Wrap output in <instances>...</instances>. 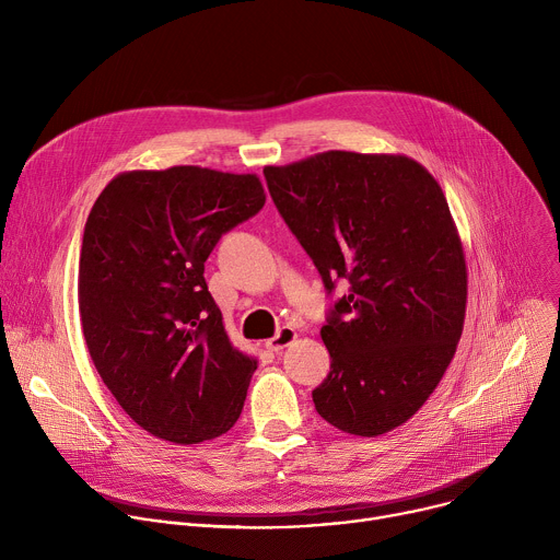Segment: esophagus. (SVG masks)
<instances>
[{
  "instance_id": "obj_1",
  "label": "esophagus",
  "mask_w": 560,
  "mask_h": 560,
  "mask_svg": "<svg viewBox=\"0 0 560 560\" xmlns=\"http://www.w3.org/2000/svg\"><path fill=\"white\" fill-rule=\"evenodd\" d=\"M294 341H296V330L290 328V326H283L272 339L266 341V348L272 350V352H281L283 348H288V346L294 343Z\"/></svg>"
}]
</instances>
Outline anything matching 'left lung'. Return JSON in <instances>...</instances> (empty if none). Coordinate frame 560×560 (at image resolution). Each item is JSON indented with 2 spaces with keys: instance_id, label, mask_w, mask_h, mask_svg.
<instances>
[{
  "instance_id": "1",
  "label": "left lung",
  "mask_w": 560,
  "mask_h": 560,
  "mask_svg": "<svg viewBox=\"0 0 560 560\" xmlns=\"http://www.w3.org/2000/svg\"><path fill=\"white\" fill-rule=\"evenodd\" d=\"M288 228L335 303L330 374L316 412L354 436L412 419L443 378L465 324L467 266L439 182L412 156L318 152L264 168Z\"/></svg>"
}]
</instances>
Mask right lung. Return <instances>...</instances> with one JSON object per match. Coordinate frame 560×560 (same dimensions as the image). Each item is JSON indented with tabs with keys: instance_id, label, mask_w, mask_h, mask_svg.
Segmentation results:
<instances>
[{
	"instance_id": "1",
	"label": "right lung",
	"mask_w": 560,
	"mask_h": 560,
	"mask_svg": "<svg viewBox=\"0 0 560 560\" xmlns=\"http://www.w3.org/2000/svg\"><path fill=\"white\" fill-rule=\"evenodd\" d=\"M264 203L257 175L173 166L119 173L89 214L77 283L84 339L117 404L156 439L210 441L244 410L257 359L232 346L203 264Z\"/></svg>"
}]
</instances>
